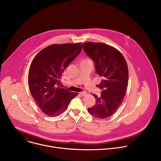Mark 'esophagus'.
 I'll return each instance as SVG.
<instances>
[{
    "mask_svg": "<svg viewBox=\"0 0 161 161\" xmlns=\"http://www.w3.org/2000/svg\"><path fill=\"white\" fill-rule=\"evenodd\" d=\"M86 94H87V93H86V92H81L79 93V95H80V96H82V97L85 96Z\"/></svg>",
    "mask_w": 161,
    "mask_h": 161,
    "instance_id": "1",
    "label": "esophagus"
}]
</instances>
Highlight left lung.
<instances>
[{"instance_id":"1","label":"left lung","mask_w":161,"mask_h":161,"mask_svg":"<svg viewBox=\"0 0 161 161\" xmlns=\"http://www.w3.org/2000/svg\"><path fill=\"white\" fill-rule=\"evenodd\" d=\"M83 49L93 61L95 71L102 78L100 97L93 94L95 104L88 109L92 116L106 119L122 104L128 84V69L123 55L115 48L101 42H86Z\"/></svg>"}]
</instances>
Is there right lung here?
<instances>
[{
    "instance_id": "1",
    "label": "right lung",
    "mask_w": 161,
    "mask_h": 161,
    "mask_svg": "<svg viewBox=\"0 0 161 161\" xmlns=\"http://www.w3.org/2000/svg\"><path fill=\"white\" fill-rule=\"evenodd\" d=\"M82 44H52L35 56L28 73V85L33 99L48 116L60 115L78 95L60 87L64 70L80 53Z\"/></svg>"
}]
</instances>
